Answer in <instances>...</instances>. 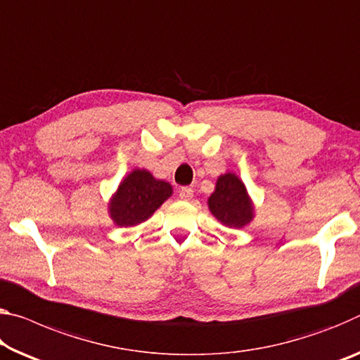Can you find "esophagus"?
Segmentation results:
<instances>
[{"label": "esophagus", "instance_id": "esophagus-1", "mask_svg": "<svg viewBox=\"0 0 360 360\" xmlns=\"http://www.w3.org/2000/svg\"><path fill=\"white\" fill-rule=\"evenodd\" d=\"M192 195H193V191L191 187H182L179 191V198H182V200H191Z\"/></svg>", "mask_w": 360, "mask_h": 360}]
</instances>
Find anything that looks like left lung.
I'll use <instances>...</instances> for the list:
<instances>
[{"label":"left lung","mask_w":360,"mask_h":360,"mask_svg":"<svg viewBox=\"0 0 360 360\" xmlns=\"http://www.w3.org/2000/svg\"><path fill=\"white\" fill-rule=\"evenodd\" d=\"M208 208L227 227H243L253 219V205L245 184L232 173L219 176Z\"/></svg>","instance_id":"obj_1"}]
</instances>
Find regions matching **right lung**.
Here are the masks:
<instances>
[{
	"mask_svg": "<svg viewBox=\"0 0 360 360\" xmlns=\"http://www.w3.org/2000/svg\"><path fill=\"white\" fill-rule=\"evenodd\" d=\"M171 193L173 187L167 181L155 179L147 169H134L118 186L108 211L117 226H138L150 218Z\"/></svg>",
	"mask_w": 360,
	"mask_h": 360,
	"instance_id": "obj_1",
	"label": "right lung"
}]
</instances>
